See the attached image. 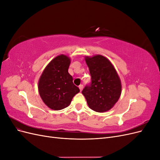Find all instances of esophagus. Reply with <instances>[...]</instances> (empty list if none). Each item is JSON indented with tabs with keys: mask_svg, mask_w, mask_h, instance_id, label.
<instances>
[{
	"mask_svg": "<svg viewBox=\"0 0 160 160\" xmlns=\"http://www.w3.org/2000/svg\"><path fill=\"white\" fill-rule=\"evenodd\" d=\"M79 88L80 91H81L82 90H83V85H80L79 86Z\"/></svg>",
	"mask_w": 160,
	"mask_h": 160,
	"instance_id": "1",
	"label": "esophagus"
}]
</instances>
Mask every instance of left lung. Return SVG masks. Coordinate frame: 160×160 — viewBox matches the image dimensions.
I'll return each mask as SVG.
<instances>
[{
	"label": "left lung",
	"mask_w": 160,
	"mask_h": 160,
	"mask_svg": "<svg viewBox=\"0 0 160 160\" xmlns=\"http://www.w3.org/2000/svg\"><path fill=\"white\" fill-rule=\"evenodd\" d=\"M91 77V84L82 91L89 107L102 113L112 108L122 93V83L113 65L107 58L97 55L85 57Z\"/></svg>",
	"instance_id": "1"
}]
</instances>
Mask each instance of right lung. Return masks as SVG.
<instances>
[{
	"label": "right lung",
	"instance_id": "obj_1",
	"mask_svg": "<svg viewBox=\"0 0 160 160\" xmlns=\"http://www.w3.org/2000/svg\"><path fill=\"white\" fill-rule=\"evenodd\" d=\"M69 57L60 55L47 65L38 80V89L43 102L53 110L68 107L73 97L80 91L69 73Z\"/></svg>",
	"mask_w": 160,
	"mask_h": 160
}]
</instances>
